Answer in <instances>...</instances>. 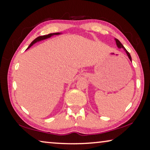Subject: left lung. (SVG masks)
I'll list each match as a JSON object with an SVG mask.
<instances>
[{
    "instance_id": "obj_1",
    "label": "left lung",
    "mask_w": 150,
    "mask_h": 150,
    "mask_svg": "<svg viewBox=\"0 0 150 150\" xmlns=\"http://www.w3.org/2000/svg\"><path fill=\"white\" fill-rule=\"evenodd\" d=\"M115 42H116L117 46L119 48H123V49H124V50L125 51V52H126L127 55H128L129 59H130V60L131 61H132V58H131V56H130V53H129V52H128V51L126 50V49L124 48V46H123V45L122 44V43H121V42H120V41H119V40H117V39H115Z\"/></svg>"
}]
</instances>
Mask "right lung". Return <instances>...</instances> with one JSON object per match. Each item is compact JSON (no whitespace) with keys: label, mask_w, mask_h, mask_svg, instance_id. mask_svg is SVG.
<instances>
[{"label":"right lung","mask_w":150,"mask_h":150,"mask_svg":"<svg viewBox=\"0 0 150 150\" xmlns=\"http://www.w3.org/2000/svg\"><path fill=\"white\" fill-rule=\"evenodd\" d=\"M60 34H62V33H50V34H48V35H43V36L38 37V38H37L36 39H35V40L33 41L31 43H30V45H29V46H28V47L27 48V49L30 48V47H31L33 45L35 44L37 42H40V41L46 40V39L50 38L52 36L55 35H60ZM27 49H26V50H27Z\"/></svg>","instance_id":"1"}]
</instances>
